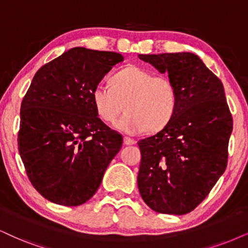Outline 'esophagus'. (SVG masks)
Masks as SVG:
<instances>
[{
	"instance_id": "34e87169",
	"label": "esophagus",
	"mask_w": 248,
	"mask_h": 248,
	"mask_svg": "<svg viewBox=\"0 0 248 248\" xmlns=\"http://www.w3.org/2000/svg\"><path fill=\"white\" fill-rule=\"evenodd\" d=\"M124 145H133V144H135V140L133 139H129V137H124Z\"/></svg>"
}]
</instances>
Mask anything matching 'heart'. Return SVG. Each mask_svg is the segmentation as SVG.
<instances>
[{"label": "heart", "instance_id": "b5f03b06", "mask_svg": "<svg viewBox=\"0 0 248 248\" xmlns=\"http://www.w3.org/2000/svg\"><path fill=\"white\" fill-rule=\"evenodd\" d=\"M93 102L98 117L106 124H114L126 108L127 113L117 124L119 130L129 135L147 129L164 128L177 108V92L166 75H153L145 68H122L109 80V88L98 84L93 90Z\"/></svg>", "mask_w": 248, "mask_h": 248}]
</instances>
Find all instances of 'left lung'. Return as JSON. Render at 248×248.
<instances>
[{
    "label": "left lung",
    "mask_w": 248,
    "mask_h": 248,
    "mask_svg": "<svg viewBox=\"0 0 248 248\" xmlns=\"http://www.w3.org/2000/svg\"><path fill=\"white\" fill-rule=\"evenodd\" d=\"M139 58L168 73L177 92L171 120L139 142L140 193L153 211L186 214L207 197L227 168L232 117L223 84L191 52Z\"/></svg>",
    "instance_id": "1"
}]
</instances>
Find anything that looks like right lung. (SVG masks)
<instances>
[{
	"instance_id": "right-lung-1",
	"label": "right lung",
	"mask_w": 248,
	"mask_h": 248,
	"mask_svg": "<svg viewBox=\"0 0 248 248\" xmlns=\"http://www.w3.org/2000/svg\"><path fill=\"white\" fill-rule=\"evenodd\" d=\"M120 54L75 46L34 75L20 108L18 150L33 186L49 202L79 206L101 186L122 137L97 114L93 90Z\"/></svg>"
}]
</instances>
